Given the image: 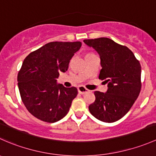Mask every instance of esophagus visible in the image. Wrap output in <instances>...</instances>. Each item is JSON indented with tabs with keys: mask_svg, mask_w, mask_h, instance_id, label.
I'll return each instance as SVG.
<instances>
[{
	"mask_svg": "<svg viewBox=\"0 0 156 156\" xmlns=\"http://www.w3.org/2000/svg\"><path fill=\"white\" fill-rule=\"evenodd\" d=\"M78 91L80 94H84L85 93L88 92V90L83 87V86H80V87H78Z\"/></svg>",
	"mask_w": 156,
	"mask_h": 156,
	"instance_id": "esophagus-1",
	"label": "esophagus"
}]
</instances>
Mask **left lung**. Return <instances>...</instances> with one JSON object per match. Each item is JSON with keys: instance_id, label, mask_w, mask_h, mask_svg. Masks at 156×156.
Wrapping results in <instances>:
<instances>
[{"instance_id": "left-lung-1", "label": "left lung", "mask_w": 156, "mask_h": 156, "mask_svg": "<svg viewBox=\"0 0 156 156\" xmlns=\"http://www.w3.org/2000/svg\"><path fill=\"white\" fill-rule=\"evenodd\" d=\"M84 42L93 48L100 57L99 78L106 80V93L95 91V101L89 111L96 119L112 123L128 112L141 90V66L133 52L107 37L87 39Z\"/></svg>"}]
</instances>
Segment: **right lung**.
Listing matches in <instances>:
<instances>
[{
  "mask_svg": "<svg viewBox=\"0 0 156 156\" xmlns=\"http://www.w3.org/2000/svg\"><path fill=\"white\" fill-rule=\"evenodd\" d=\"M81 42L54 41L29 53L18 73L23 103L32 115L54 123L65 117L78 94L76 87L57 84L59 72H66Z\"/></svg>",
  "mask_w": 156,
  "mask_h": 156,
  "instance_id": "1",
  "label": "right lung"
}]
</instances>
